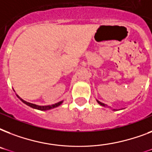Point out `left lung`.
I'll return each mask as SVG.
<instances>
[{
  "instance_id": "obj_1",
  "label": "left lung",
  "mask_w": 152,
  "mask_h": 152,
  "mask_svg": "<svg viewBox=\"0 0 152 152\" xmlns=\"http://www.w3.org/2000/svg\"><path fill=\"white\" fill-rule=\"evenodd\" d=\"M96 101H97V102L99 104L100 106H104V107H110V106H107V105H106V104H105V103H103V102H101L100 101H99V100H97L96 99ZM110 109H112V110H116V109H113V108H111V107H110Z\"/></svg>"
}]
</instances>
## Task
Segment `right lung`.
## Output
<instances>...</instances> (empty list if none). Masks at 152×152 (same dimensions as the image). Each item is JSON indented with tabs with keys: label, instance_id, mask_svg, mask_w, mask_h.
Instances as JSON below:
<instances>
[{
	"label": "right lung",
	"instance_id": "right-lung-1",
	"mask_svg": "<svg viewBox=\"0 0 152 152\" xmlns=\"http://www.w3.org/2000/svg\"><path fill=\"white\" fill-rule=\"evenodd\" d=\"M17 95V97L19 98V99H20L21 100V101H22L23 103L26 104V105H27V106H30V107H31V108L36 109V110H49L56 108V107H57V106H59L60 105H61L62 102H63V101H61V102H57V103L53 104V105H49V106H39V105H36V104L31 103V102H28L25 101V100H23V99H21V98H20L18 95Z\"/></svg>",
	"mask_w": 152,
	"mask_h": 152
}]
</instances>
